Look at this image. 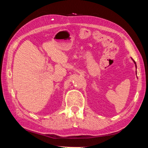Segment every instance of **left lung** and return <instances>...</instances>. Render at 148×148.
Masks as SVG:
<instances>
[{"instance_id":"1","label":"left lung","mask_w":148,"mask_h":148,"mask_svg":"<svg viewBox=\"0 0 148 148\" xmlns=\"http://www.w3.org/2000/svg\"><path fill=\"white\" fill-rule=\"evenodd\" d=\"M134 63H135V64H136V68H137V66H136V62H134Z\"/></svg>"}]
</instances>
